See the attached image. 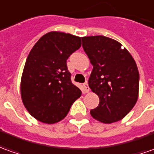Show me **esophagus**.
<instances>
[{
    "label": "esophagus",
    "mask_w": 154,
    "mask_h": 154,
    "mask_svg": "<svg viewBox=\"0 0 154 154\" xmlns=\"http://www.w3.org/2000/svg\"><path fill=\"white\" fill-rule=\"evenodd\" d=\"M83 90L85 93H88V92L90 91V88H89V86H88L87 83H85L83 85Z\"/></svg>",
    "instance_id": "obj_1"
}]
</instances>
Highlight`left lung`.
<instances>
[{"instance_id": "8db88e82", "label": "left lung", "mask_w": 154, "mask_h": 154, "mask_svg": "<svg viewBox=\"0 0 154 154\" xmlns=\"http://www.w3.org/2000/svg\"><path fill=\"white\" fill-rule=\"evenodd\" d=\"M81 38L93 65L89 86L100 98L91 115L106 124L118 122L130 112L138 98L139 73L135 60L114 39L100 35Z\"/></svg>"}]
</instances>
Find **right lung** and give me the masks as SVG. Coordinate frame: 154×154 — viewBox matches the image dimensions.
I'll list each match as a JSON object with an SVG mask.
<instances>
[{
  "label": "right lung",
  "instance_id": "add662e5",
  "mask_svg": "<svg viewBox=\"0 0 154 154\" xmlns=\"http://www.w3.org/2000/svg\"><path fill=\"white\" fill-rule=\"evenodd\" d=\"M81 46L79 37L50 32L27 56L21 79V96L27 111L43 123H56L81 95L73 85L66 60Z\"/></svg>",
  "mask_w": 154,
  "mask_h": 154
}]
</instances>
